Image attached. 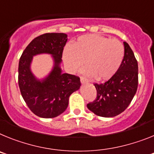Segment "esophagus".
<instances>
[{"mask_svg": "<svg viewBox=\"0 0 154 154\" xmlns=\"http://www.w3.org/2000/svg\"><path fill=\"white\" fill-rule=\"evenodd\" d=\"M80 81H81L82 84L88 83V82H89V81H88L85 78H84V77H81V78H80Z\"/></svg>", "mask_w": 154, "mask_h": 154, "instance_id": "1", "label": "esophagus"}]
</instances>
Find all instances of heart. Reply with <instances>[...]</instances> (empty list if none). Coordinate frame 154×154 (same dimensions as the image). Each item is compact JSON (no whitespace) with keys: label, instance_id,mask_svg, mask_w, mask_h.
<instances>
[{"label":"heart","instance_id":"heart-1","mask_svg":"<svg viewBox=\"0 0 154 154\" xmlns=\"http://www.w3.org/2000/svg\"><path fill=\"white\" fill-rule=\"evenodd\" d=\"M124 54V46L118 39L86 35L79 37L72 46L65 48L63 59L71 72L78 70L85 61L84 74L95 76L96 80H107L119 69Z\"/></svg>","mask_w":154,"mask_h":154}]
</instances>
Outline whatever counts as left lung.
Here are the masks:
<instances>
[{
	"label": "left lung",
	"instance_id": "left-lung-1",
	"mask_svg": "<svg viewBox=\"0 0 154 154\" xmlns=\"http://www.w3.org/2000/svg\"><path fill=\"white\" fill-rule=\"evenodd\" d=\"M124 58L118 71L104 83L94 84L97 96L87 107L96 115L113 117L130 104L138 86V63L131 48L123 42Z\"/></svg>",
	"mask_w": 154,
	"mask_h": 154
}]
</instances>
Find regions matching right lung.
Instances as JSON below:
<instances>
[{"instance_id": "obj_1", "label": "right lung", "mask_w": 154, "mask_h": 154, "mask_svg": "<svg viewBox=\"0 0 154 154\" xmlns=\"http://www.w3.org/2000/svg\"><path fill=\"white\" fill-rule=\"evenodd\" d=\"M64 33H46L37 37L23 51L18 65V85L28 108L42 118L56 117L67 109L69 96L80 88L78 76L62 73L60 64L67 42ZM39 54L53 55L54 66L46 78L38 80L31 72L33 56Z\"/></svg>"}]
</instances>
